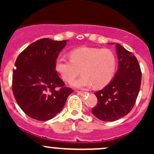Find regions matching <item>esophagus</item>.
<instances>
[{
  "instance_id": "esophagus-1",
  "label": "esophagus",
  "mask_w": 154,
  "mask_h": 154,
  "mask_svg": "<svg viewBox=\"0 0 154 154\" xmlns=\"http://www.w3.org/2000/svg\"><path fill=\"white\" fill-rule=\"evenodd\" d=\"M77 93L80 95H84L85 94H87V92H83V91H77Z\"/></svg>"
}]
</instances>
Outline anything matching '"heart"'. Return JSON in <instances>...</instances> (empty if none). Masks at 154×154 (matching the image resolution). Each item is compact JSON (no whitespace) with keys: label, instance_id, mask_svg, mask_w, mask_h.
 I'll return each mask as SVG.
<instances>
[{"label":"heart","instance_id":"b5f03b06","mask_svg":"<svg viewBox=\"0 0 154 154\" xmlns=\"http://www.w3.org/2000/svg\"><path fill=\"white\" fill-rule=\"evenodd\" d=\"M70 59L58 58L56 71L63 80L72 82L82 72V76L72 83L74 87H91L100 89L107 85L116 70L115 55L109 49L81 47L69 53Z\"/></svg>","mask_w":154,"mask_h":154}]
</instances>
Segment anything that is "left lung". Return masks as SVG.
Wrapping results in <instances>:
<instances>
[{"label": "left lung", "mask_w": 154, "mask_h": 154, "mask_svg": "<svg viewBox=\"0 0 154 154\" xmlns=\"http://www.w3.org/2000/svg\"><path fill=\"white\" fill-rule=\"evenodd\" d=\"M116 51L117 72L107 86L95 92L98 103L91 110L95 117L105 122L115 121L130 113L140 88L142 73L135 55L119 43Z\"/></svg>", "instance_id": "8db88e82"}]
</instances>
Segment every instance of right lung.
<instances>
[{"label": "right lung", "instance_id": "right-lung-1", "mask_svg": "<svg viewBox=\"0 0 154 154\" xmlns=\"http://www.w3.org/2000/svg\"><path fill=\"white\" fill-rule=\"evenodd\" d=\"M67 40H37L17 57L12 77V91L17 103L29 117L48 121L62 110L74 91L64 86L55 63Z\"/></svg>", "mask_w": 154, "mask_h": 154}]
</instances>
